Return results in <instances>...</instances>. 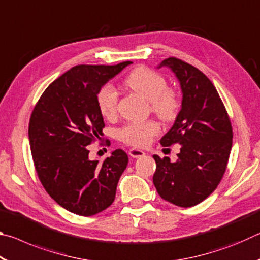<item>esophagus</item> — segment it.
<instances>
[{
  "instance_id": "1",
  "label": "esophagus",
  "mask_w": 260,
  "mask_h": 260,
  "mask_svg": "<svg viewBox=\"0 0 260 260\" xmlns=\"http://www.w3.org/2000/svg\"><path fill=\"white\" fill-rule=\"evenodd\" d=\"M129 156L133 157V158H140V157H143L144 156V152L142 150H139V149H131L128 151Z\"/></svg>"
}]
</instances>
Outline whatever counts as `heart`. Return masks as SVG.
<instances>
[{"mask_svg": "<svg viewBox=\"0 0 260 260\" xmlns=\"http://www.w3.org/2000/svg\"><path fill=\"white\" fill-rule=\"evenodd\" d=\"M126 86L150 102L153 114L162 121H172L178 116L180 102L177 93L169 89L166 79L148 68H138L125 80ZM98 107L105 118H113L118 111V94L112 86H104L98 94ZM159 133L156 121L132 122L119 131V139L132 147L143 148Z\"/></svg>", "mask_w": 260, "mask_h": 260, "instance_id": "1", "label": "heart"}]
</instances>
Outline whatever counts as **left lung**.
Segmentation results:
<instances>
[{"label": "left lung", "instance_id": "1", "mask_svg": "<svg viewBox=\"0 0 260 260\" xmlns=\"http://www.w3.org/2000/svg\"><path fill=\"white\" fill-rule=\"evenodd\" d=\"M179 79L182 105L172 128L160 144H181L177 161L153 155V184L162 200L190 208L212 193L226 172L233 129L217 89L205 74L177 57L161 61Z\"/></svg>", "mask_w": 260, "mask_h": 260}]
</instances>
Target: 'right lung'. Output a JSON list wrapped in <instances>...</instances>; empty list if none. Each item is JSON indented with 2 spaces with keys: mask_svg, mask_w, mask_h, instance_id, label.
Returning a JSON list of instances; mask_svg holds the SVG:
<instances>
[{
  "mask_svg": "<svg viewBox=\"0 0 260 260\" xmlns=\"http://www.w3.org/2000/svg\"><path fill=\"white\" fill-rule=\"evenodd\" d=\"M131 63L77 65L48 86L30 114L38 177L51 199L72 213L98 214L116 197L128 156L116 149L103 162L90 160L88 146L101 139L105 126L96 100L101 87Z\"/></svg>",
  "mask_w": 260,
  "mask_h": 260,
  "instance_id": "right-lung-1",
  "label": "right lung"
}]
</instances>
